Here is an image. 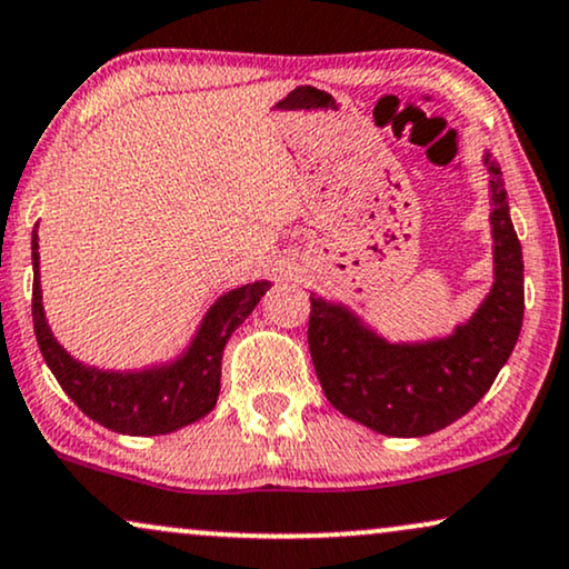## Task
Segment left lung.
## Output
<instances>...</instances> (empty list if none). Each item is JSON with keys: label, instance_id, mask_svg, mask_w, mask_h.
<instances>
[{"label": "left lung", "instance_id": "1", "mask_svg": "<svg viewBox=\"0 0 569 569\" xmlns=\"http://www.w3.org/2000/svg\"><path fill=\"white\" fill-rule=\"evenodd\" d=\"M491 191L493 286L472 318L443 338L388 341L351 312L309 293V355L338 412L383 436L420 438L470 412L505 368L522 328V247L505 178L483 154Z\"/></svg>", "mask_w": 569, "mask_h": 569}]
</instances>
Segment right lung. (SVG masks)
<instances>
[{"instance_id":"1","label":"right lung","mask_w":569,"mask_h":569,"mask_svg":"<svg viewBox=\"0 0 569 569\" xmlns=\"http://www.w3.org/2000/svg\"><path fill=\"white\" fill-rule=\"evenodd\" d=\"M39 228V226H36ZM31 236L33 257V330L62 391L76 401L83 415L93 422L126 436H162L191 426L212 412L220 393L222 349L233 330L249 318L260 305L268 280L247 283L233 289L207 309L204 320L193 333L183 355L172 362L154 365L147 370H99L78 362L60 347L49 328L44 305H41V272H39V233Z\"/></svg>"}]
</instances>
